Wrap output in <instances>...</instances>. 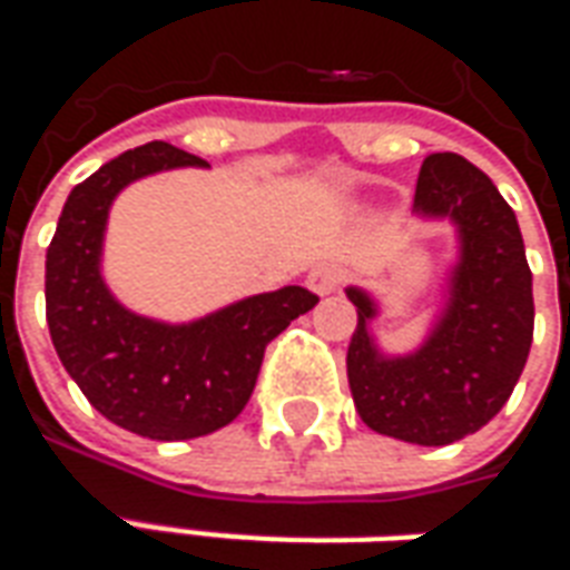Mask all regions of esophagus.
Listing matches in <instances>:
<instances>
[{
  "instance_id": "34e87169",
  "label": "esophagus",
  "mask_w": 570,
  "mask_h": 570,
  "mask_svg": "<svg viewBox=\"0 0 570 570\" xmlns=\"http://www.w3.org/2000/svg\"><path fill=\"white\" fill-rule=\"evenodd\" d=\"M308 289L311 293H317V296H330L335 286H338V268H335L333 262H321V265H314L308 272Z\"/></svg>"
}]
</instances>
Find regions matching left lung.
Masks as SVG:
<instances>
[{
	"mask_svg": "<svg viewBox=\"0 0 570 570\" xmlns=\"http://www.w3.org/2000/svg\"><path fill=\"white\" fill-rule=\"evenodd\" d=\"M415 213L452 223L458 237L436 321L415 351L387 354L372 335L379 302L363 286H345L357 308L347 384L360 419L375 433L449 445L485 428L525 370L534 335L531 268L513 207L454 151L424 158Z\"/></svg>",
	"mask_w": 570,
	"mask_h": 570,
	"instance_id": "8db88e82",
	"label": "left lung"
}]
</instances>
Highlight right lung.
Returning a JSON list of instances; mask_svg holds the SVG:
<instances>
[{"label": "right lung", "instance_id": "1", "mask_svg": "<svg viewBox=\"0 0 570 570\" xmlns=\"http://www.w3.org/2000/svg\"><path fill=\"white\" fill-rule=\"evenodd\" d=\"M174 167H207L170 142H146L69 191L45 256V317L69 379L104 419L146 440H195L244 412L265 345L317 305L305 286L237 298L188 323L125 308L104 281L109 207L121 188Z\"/></svg>", "mask_w": 570, "mask_h": 570}]
</instances>
